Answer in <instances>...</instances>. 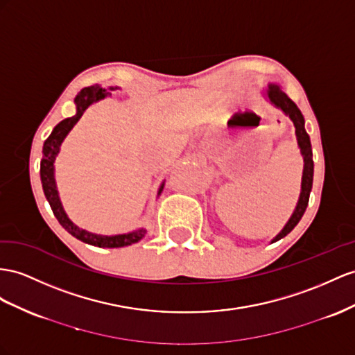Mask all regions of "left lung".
I'll use <instances>...</instances> for the list:
<instances>
[{
    "instance_id": "8db88e82",
    "label": "left lung",
    "mask_w": 355,
    "mask_h": 355,
    "mask_svg": "<svg viewBox=\"0 0 355 355\" xmlns=\"http://www.w3.org/2000/svg\"><path fill=\"white\" fill-rule=\"evenodd\" d=\"M262 96H264L272 106L280 109V111L286 116H289V120L294 123L297 144L304 162L303 177H302V192H300L297 207L293 216L289 217V220L284 226V230H282L276 237L271 240V243H275V241H279L280 239H284L285 235H288L291 231H293L306 211L307 204H309V196H311V190H312V183H313V159H312L313 154H312L311 138H309V135L304 129V116L293 100L285 94V91L282 89L277 84H268L264 89H262Z\"/></svg>"
}]
</instances>
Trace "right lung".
Here are the masks:
<instances>
[{
	"label": "right lung",
	"mask_w": 355,
	"mask_h": 355,
	"mask_svg": "<svg viewBox=\"0 0 355 355\" xmlns=\"http://www.w3.org/2000/svg\"><path fill=\"white\" fill-rule=\"evenodd\" d=\"M111 89H116V87L111 88ZM107 96H111V93H106V89L100 88L98 85L87 87V88H83L79 91L78 96L75 97L76 114L73 116L66 118V120H62L61 123H58L55 127H53V130L49 135V138L43 144V159L40 162V178H42V187H43L44 196H46L48 202L53 211V216L57 217V220L60 222L62 228H64L69 234L73 235V237H76L78 240L84 241L87 244H91V246L114 249V248L130 246V244L138 243L139 240H142L145 237L147 230L141 228L138 231L127 232V234L100 235V234H94V232L87 231V230L79 228L78 225H75L69 219L67 213L64 211V208H62L61 199H60L58 190H57V183H55V159L60 153L62 141L66 139L69 132L73 129L75 124L79 121V118L84 115L88 106L100 102V100H103ZM163 187H165V181L160 184L157 196H160Z\"/></svg>",
	"instance_id": "add662e5"
}]
</instances>
